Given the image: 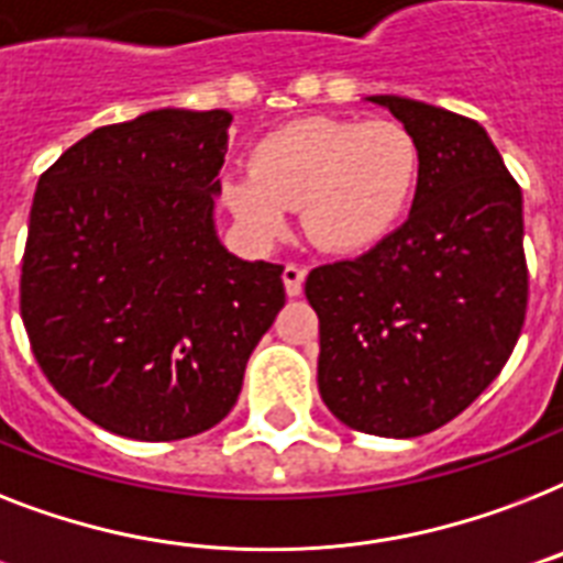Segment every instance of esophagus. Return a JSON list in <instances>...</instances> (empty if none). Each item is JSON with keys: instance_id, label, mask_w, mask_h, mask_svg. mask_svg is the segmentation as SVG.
Returning <instances> with one entry per match:
<instances>
[{"instance_id": "34e87169", "label": "esophagus", "mask_w": 563, "mask_h": 563, "mask_svg": "<svg viewBox=\"0 0 563 563\" xmlns=\"http://www.w3.org/2000/svg\"><path fill=\"white\" fill-rule=\"evenodd\" d=\"M303 280H306L303 268L295 266V263H286V268H283V286H286V295L289 297L300 295V291H303Z\"/></svg>"}]
</instances>
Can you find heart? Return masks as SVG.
Returning a JSON list of instances; mask_svg holds the SVG:
<instances>
[{"label": "heart", "mask_w": 563, "mask_h": 563, "mask_svg": "<svg viewBox=\"0 0 563 563\" xmlns=\"http://www.w3.org/2000/svg\"><path fill=\"white\" fill-rule=\"evenodd\" d=\"M422 178V150L393 118L312 115L251 147V173H225L219 196L242 234L274 242L300 208L312 245L338 257L376 249L401 225Z\"/></svg>", "instance_id": "b5f03b06"}]
</instances>
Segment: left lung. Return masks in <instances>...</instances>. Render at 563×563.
<instances>
[{
    "mask_svg": "<svg viewBox=\"0 0 563 563\" xmlns=\"http://www.w3.org/2000/svg\"><path fill=\"white\" fill-rule=\"evenodd\" d=\"M419 141L408 222L355 260L318 266V390L355 431L410 440L463 413L509 361L527 318L523 196L472 118L373 95Z\"/></svg>",
    "mask_w": 563,
    "mask_h": 563,
    "instance_id": "8db88e82",
    "label": "left lung"
}]
</instances>
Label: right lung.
<instances>
[{
	"label": "right lung",
	"instance_id": "1",
	"mask_svg": "<svg viewBox=\"0 0 563 563\" xmlns=\"http://www.w3.org/2000/svg\"><path fill=\"white\" fill-rule=\"evenodd\" d=\"M225 109H153L89 132L40 176L20 312L54 390L144 442L222 422L286 303L283 266L219 242Z\"/></svg>",
	"mask_w": 563,
	"mask_h": 563
}]
</instances>
